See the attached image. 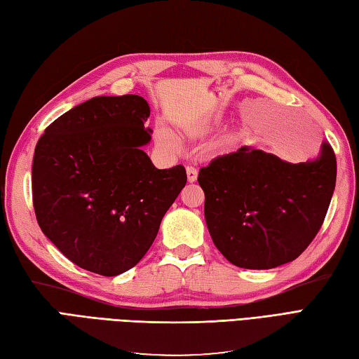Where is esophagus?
Wrapping results in <instances>:
<instances>
[{
    "instance_id": "34e87169",
    "label": "esophagus",
    "mask_w": 359,
    "mask_h": 359,
    "mask_svg": "<svg viewBox=\"0 0 359 359\" xmlns=\"http://www.w3.org/2000/svg\"><path fill=\"white\" fill-rule=\"evenodd\" d=\"M187 179H188V183H194L197 180V171L193 168V166H187Z\"/></svg>"
}]
</instances>
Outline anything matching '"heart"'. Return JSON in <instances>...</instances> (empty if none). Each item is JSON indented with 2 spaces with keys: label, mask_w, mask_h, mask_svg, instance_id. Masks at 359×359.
<instances>
[{
  "label": "heart",
  "mask_w": 359,
  "mask_h": 359,
  "mask_svg": "<svg viewBox=\"0 0 359 359\" xmlns=\"http://www.w3.org/2000/svg\"><path fill=\"white\" fill-rule=\"evenodd\" d=\"M214 123L215 122H212V121L187 123V125H183V127H182V135L185 137H189V139L205 137L214 130ZM154 139H156L157 144L162 145V147H166V148H171L174 145V137L171 136V133L166 131L163 127H157L154 130ZM238 140H240V135H238V133H236V135H231L229 137L224 139L220 144V148L222 149H229L232 145L237 144Z\"/></svg>",
  "instance_id": "heart-1"
}]
</instances>
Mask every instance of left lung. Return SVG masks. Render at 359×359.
<instances>
[{
	"label": "left lung",
	"mask_w": 359,
	"mask_h": 359,
	"mask_svg": "<svg viewBox=\"0 0 359 359\" xmlns=\"http://www.w3.org/2000/svg\"><path fill=\"white\" fill-rule=\"evenodd\" d=\"M197 180L215 248L238 268L272 269L295 260L320 231L337 159L326 142L315 161L302 163L245 145L214 159Z\"/></svg>",
	"instance_id": "left-lung-1"
}]
</instances>
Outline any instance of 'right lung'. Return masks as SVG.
<instances>
[{
    "instance_id": "obj_1",
    "label": "right lung",
    "mask_w": 359,
    "mask_h": 359,
    "mask_svg": "<svg viewBox=\"0 0 359 359\" xmlns=\"http://www.w3.org/2000/svg\"><path fill=\"white\" fill-rule=\"evenodd\" d=\"M142 96H96L60 116L38 140L33 208L44 236L79 268L114 277L136 266L187 183L182 165L157 170L142 149Z\"/></svg>"
}]
</instances>
